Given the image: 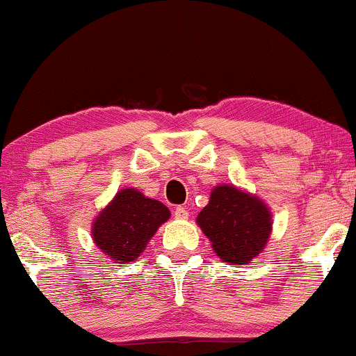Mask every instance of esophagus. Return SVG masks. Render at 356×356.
<instances>
[{
    "mask_svg": "<svg viewBox=\"0 0 356 356\" xmlns=\"http://www.w3.org/2000/svg\"><path fill=\"white\" fill-rule=\"evenodd\" d=\"M174 216H175V219L186 220V219H189V211H187L186 207L179 206V207H175V209H174Z\"/></svg>",
    "mask_w": 356,
    "mask_h": 356,
    "instance_id": "esophagus-1",
    "label": "esophagus"
}]
</instances>
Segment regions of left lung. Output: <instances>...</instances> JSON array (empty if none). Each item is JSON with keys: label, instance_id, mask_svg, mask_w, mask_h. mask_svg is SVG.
<instances>
[{"label": "left lung", "instance_id": "obj_1", "mask_svg": "<svg viewBox=\"0 0 356 356\" xmlns=\"http://www.w3.org/2000/svg\"><path fill=\"white\" fill-rule=\"evenodd\" d=\"M197 226L212 243V251L232 266L249 264L266 248L273 232L269 206L256 194L220 184L199 212Z\"/></svg>", "mask_w": 356, "mask_h": 356}]
</instances>
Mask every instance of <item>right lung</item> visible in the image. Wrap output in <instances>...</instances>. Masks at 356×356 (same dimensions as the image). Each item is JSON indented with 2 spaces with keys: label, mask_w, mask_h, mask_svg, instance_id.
<instances>
[{
  "label": "right lung",
  "mask_w": 356,
  "mask_h": 356,
  "mask_svg": "<svg viewBox=\"0 0 356 356\" xmlns=\"http://www.w3.org/2000/svg\"><path fill=\"white\" fill-rule=\"evenodd\" d=\"M170 211L134 187L118 191L92 222L93 244L115 264L134 263Z\"/></svg>",
  "instance_id": "add662e5"
}]
</instances>
